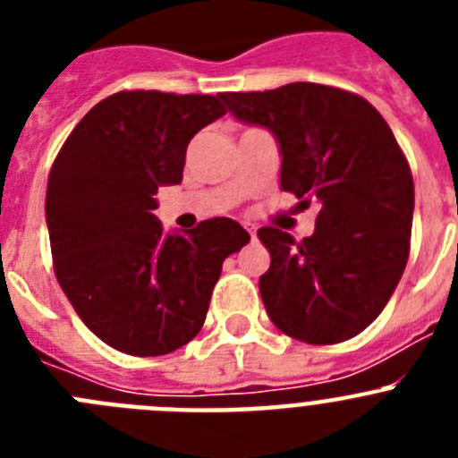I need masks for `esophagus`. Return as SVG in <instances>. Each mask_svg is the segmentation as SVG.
<instances>
[{"label":"esophagus","instance_id":"34e87169","mask_svg":"<svg viewBox=\"0 0 458 458\" xmlns=\"http://www.w3.org/2000/svg\"><path fill=\"white\" fill-rule=\"evenodd\" d=\"M242 226H245V232H248L250 233V236H257V226H254L252 225V222H242Z\"/></svg>","mask_w":458,"mask_h":458}]
</instances>
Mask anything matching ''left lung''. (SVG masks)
I'll return each instance as SVG.
<instances>
[{
    "mask_svg": "<svg viewBox=\"0 0 458 458\" xmlns=\"http://www.w3.org/2000/svg\"><path fill=\"white\" fill-rule=\"evenodd\" d=\"M220 98L236 119L275 132L282 190L318 204L310 238L277 226L257 232L270 252L259 277L270 321L305 344L355 337L387 305L411 252L415 188L390 125L369 100L327 84Z\"/></svg>",
    "mask_w": 458,
    "mask_h": 458,
    "instance_id": "left-lung-1",
    "label": "left lung"
}]
</instances>
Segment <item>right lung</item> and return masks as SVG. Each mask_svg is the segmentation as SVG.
<instances>
[{"label": "right lung", "instance_id": "add662e5", "mask_svg": "<svg viewBox=\"0 0 458 458\" xmlns=\"http://www.w3.org/2000/svg\"><path fill=\"white\" fill-rule=\"evenodd\" d=\"M225 112L220 96L116 91L89 109L52 163L56 282L84 326L121 353L165 355L197 337L222 261L250 241L229 217L167 236L151 213L157 188L183 179L190 140Z\"/></svg>", "mask_w": 458, "mask_h": 458}]
</instances>
